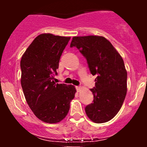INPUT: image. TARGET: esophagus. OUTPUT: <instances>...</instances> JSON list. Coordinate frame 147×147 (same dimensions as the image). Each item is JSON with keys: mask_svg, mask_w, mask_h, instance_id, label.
<instances>
[{"mask_svg": "<svg viewBox=\"0 0 147 147\" xmlns=\"http://www.w3.org/2000/svg\"><path fill=\"white\" fill-rule=\"evenodd\" d=\"M76 89H77V92H79V91L81 90V89H82V87H81V86H76Z\"/></svg>", "mask_w": 147, "mask_h": 147, "instance_id": "esophagus-1", "label": "esophagus"}]
</instances>
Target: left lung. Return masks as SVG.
Listing matches in <instances>:
<instances>
[{"label": "left lung", "instance_id": "obj_1", "mask_svg": "<svg viewBox=\"0 0 147 147\" xmlns=\"http://www.w3.org/2000/svg\"><path fill=\"white\" fill-rule=\"evenodd\" d=\"M70 47H76L87 60L95 86L90 89L92 103L86 113L95 123L113 119L122 107L127 90V72L124 61L111 42L100 36H74Z\"/></svg>", "mask_w": 147, "mask_h": 147}]
</instances>
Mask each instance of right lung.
<instances>
[{
  "instance_id": "1",
  "label": "right lung",
  "mask_w": 147,
  "mask_h": 147,
  "mask_svg": "<svg viewBox=\"0 0 147 147\" xmlns=\"http://www.w3.org/2000/svg\"><path fill=\"white\" fill-rule=\"evenodd\" d=\"M70 39L42 34L22 56L21 83L25 99L34 114L44 122L55 124L64 119L75 97L74 86L54 81L60 57Z\"/></svg>"
}]
</instances>
